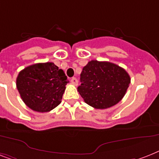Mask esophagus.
Here are the masks:
<instances>
[{
  "label": "esophagus",
  "instance_id": "esophagus-1",
  "mask_svg": "<svg viewBox=\"0 0 159 159\" xmlns=\"http://www.w3.org/2000/svg\"><path fill=\"white\" fill-rule=\"evenodd\" d=\"M71 83L73 84V85H74V86H77V79L76 78V77H72L70 80Z\"/></svg>",
  "mask_w": 159,
  "mask_h": 159
}]
</instances>
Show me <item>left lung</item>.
<instances>
[{"label":"left lung","mask_w":159,"mask_h":159,"mask_svg":"<svg viewBox=\"0 0 159 159\" xmlns=\"http://www.w3.org/2000/svg\"><path fill=\"white\" fill-rule=\"evenodd\" d=\"M77 87L84 101L98 109L117 104L122 100L131 82L124 68L110 62L91 60L84 67Z\"/></svg>","instance_id":"left-lung-1"}]
</instances>
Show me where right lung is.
<instances>
[{
	"label": "right lung",
	"instance_id": "1",
	"mask_svg": "<svg viewBox=\"0 0 159 159\" xmlns=\"http://www.w3.org/2000/svg\"><path fill=\"white\" fill-rule=\"evenodd\" d=\"M68 79L54 63H39L20 71L16 86L23 101L36 112L46 113L61 103Z\"/></svg>",
	"mask_w": 159,
	"mask_h": 159
}]
</instances>
